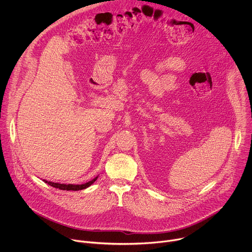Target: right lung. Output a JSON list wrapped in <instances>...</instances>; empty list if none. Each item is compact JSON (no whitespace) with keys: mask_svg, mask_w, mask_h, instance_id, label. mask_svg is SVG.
<instances>
[{"mask_svg":"<svg viewBox=\"0 0 252 252\" xmlns=\"http://www.w3.org/2000/svg\"><path fill=\"white\" fill-rule=\"evenodd\" d=\"M96 179H97V176L94 177V179H92L91 182L86 183L84 185H63V184L48 182V181H45V179H44V182L46 184H48L49 186H51L53 188H56V189H62V190H82V189H85L91 187L96 181Z\"/></svg>","mask_w":252,"mask_h":252,"instance_id":"right-lung-1","label":"right lung"}]
</instances>
